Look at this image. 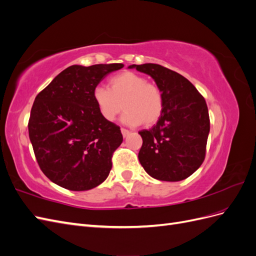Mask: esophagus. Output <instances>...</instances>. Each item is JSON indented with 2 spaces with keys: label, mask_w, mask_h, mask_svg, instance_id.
<instances>
[{
  "label": "esophagus",
  "mask_w": 256,
  "mask_h": 256,
  "mask_svg": "<svg viewBox=\"0 0 256 256\" xmlns=\"http://www.w3.org/2000/svg\"><path fill=\"white\" fill-rule=\"evenodd\" d=\"M122 136L125 138V136H127L129 134H130V131L128 130V129H125V128H122Z\"/></svg>",
  "instance_id": "34e87169"
}]
</instances>
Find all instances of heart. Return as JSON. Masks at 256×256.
Here are the masks:
<instances>
[{
	"mask_svg": "<svg viewBox=\"0 0 256 256\" xmlns=\"http://www.w3.org/2000/svg\"><path fill=\"white\" fill-rule=\"evenodd\" d=\"M92 100L99 114L106 122H113L124 109L122 120L129 126H150L164 112V95L157 84L146 81L143 76L124 72L113 76L108 90L97 86L92 90Z\"/></svg>",
	"mask_w": 256,
	"mask_h": 256,
	"instance_id": "1",
	"label": "heart"
}]
</instances>
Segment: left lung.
Returning <instances> with one entry per match:
<instances>
[{"label":"left lung","instance_id":"8db88e82","mask_svg":"<svg viewBox=\"0 0 256 256\" xmlns=\"http://www.w3.org/2000/svg\"><path fill=\"white\" fill-rule=\"evenodd\" d=\"M150 74L164 95V112L156 125L141 130L138 160L159 180L180 182L202 166L210 120L204 97L184 76L158 64L131 65Z\"/></svg>","mask_w":256,"mask_h":256}]
</instances>
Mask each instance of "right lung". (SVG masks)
Instances as JSON below:
<instances>
[{"label": "right lung", "mask_w": 256, "mask_h": 256, "mask_svg": "<svg viewBox=\"0 0 256 256\" xmlns=\"http://www.w3.org/2000/svg\"><path fill=\"white\" fill-rule=\"evenodd\" d=\"M122 67L118 63L72 65L36 96L28 136L38 166L54 184L84 191L97 187L109 175L122 134L118 125L99 114L92 90Z\"/></svg>", "instance_id": "add662e5"}]
</instances>
